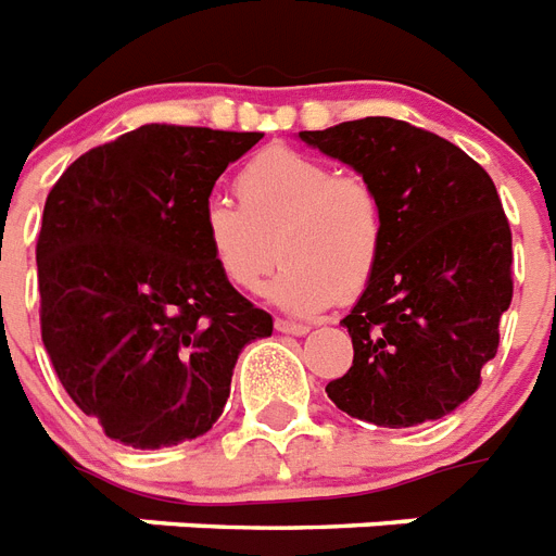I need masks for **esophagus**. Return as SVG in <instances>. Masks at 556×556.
<instances>
[{"mask_svg": "<svg viewBox=\"0 0 556 556\" xmlns=\"http://www.w3.org/2000/svg\"><path fill=\"white\" fill-rule=\"evenodd\" d=\"M275 330L287 332V336H306L309 327L301 321H287V318H275Z\"/></svg>", "mask_w": 556, "mask_h": 556, "instance_id": "esophagus-1", "label": "esophagus"}]
</instances>
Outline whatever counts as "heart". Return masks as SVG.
Returning <instances> with one entry per match:
<instances>
[{
    "label": "heart",
    "instance_id": "1",
    "mask_svg": "<svg viewBox=\"0 0 556 556\" xmlns=\"http://www.w3.org/2000/svg\"><path fill=\"white\" fill-rule=\"evenodd\" d=\"M235 189L241 203L208 198L201 208L203 250L229 287L255 292L275 252L283 266L269 299L290 313H321L370 287L388 235L370 180L275 146L241 168Z\"/></svg>",
    "mask_w": 556,
    "mask_h": 556
}]
</instances>
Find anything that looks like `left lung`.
I'll return each mask as SVG.
<instances>
[{
  "mask_svg": "<svg viewBox=\"0 0 556 556\" xmlns=\"http://www.w3.org/2000/svg\"><path fill=\"white\" fill-rule=\"evenodd\" d=\"M299 137L370 180L388 220L379 269L341 321L353 367L327 396L379 428L442 419L477 393L514 295L494 180L459 146L404 119H350Z\"/></svg>",
  "mask_w": 556,
  "mask_h": 556,
  "instance_id": "8db88e82",
  "label": "left lung"
}]
</instances>
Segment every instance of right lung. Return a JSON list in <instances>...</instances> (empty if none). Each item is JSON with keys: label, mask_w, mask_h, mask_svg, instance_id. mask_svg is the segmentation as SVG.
Wrapping results in <instances>:
<instances>
[{"label": "right lung", "mask_w": 556, "mask_h": 556, "mask_svg": "<svg viewBox=\"0 0 556 556\" xmlns=\"http://www.w3.org/2000/svg\"><path fill=\"white\" fill-rule=\"evenodd\" d=\"M261 131L140 126L71 163L37 241L42 344L62 388L105 437L154 451L203 437L235 362L273 315L229 287L201 208Z\"/></svg>", "instance_id": "add662e5"}]
</instances>
